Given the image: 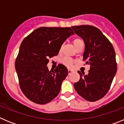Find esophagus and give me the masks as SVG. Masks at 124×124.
I'll list each match as a JSON object with an SVG mask.
<instances>
[{
  "mask_svg": "<svg viewBox=\"0 0 124 124\" xmlns=\"http://www.w3.org/2000/svg\"><path fill=\"white\" fill-rule=\"evenodd\" d=\"M73 72V70H68V74H71V73H72Z\"/></svg>",
  "mask_w": 124,
  "mask_h": 124,
  "instance_id": "obj_1",
  "label": "esophagus"
}]
</instances>
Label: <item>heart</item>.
Returning <instances> with one entry per match:
<instances>
[{
  "label": "heart",
  "instance_id": "heart-1",
  "mask_svg": "<svg viewBox=\"0 0 124 124\" xmlns=\"http://www.w3.org/2000/svg\"><path fill=\"white\" fill-rule=\"evenodd\" d=\"M73 43L75 48L78 46L80 45L84 44V41H83V40L80 39V38H76V39L73 40ZM73 63H74V60L72 58H70V57H64V58L62 60V63L69 68L71 67Z\"/></svg>",
  "mask_w": 124,
  "mask_h": 124
}]
</instances>
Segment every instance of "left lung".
<instances>
[{"label":"left lung","mask_w":124,"mask_h":124,"mask_svg":"<svg viewBox=\"0 0 124 124\" xmlns=\"http://www.w3.org/2000/svg\"><path fill=\"white\" fill-rule=\"evenodd\" d=\"M71 28L84 40L83 61L90 65L87 75L78 71L80 79L74 84V89L84 99L96 101L107 94L117 72L114 49L100 30L94 26L79 25Z\"/></svg>","instance_id":"8db88e82"}]
</instances>
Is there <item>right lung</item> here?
<instances>
[{
	"instance_id": "1",
	"label": "right lung",
	"mask_w": 124,
	"mask_h": 124,
	"mask_svg": "<svg viewBox=\"0 0 124 124\" xmlns=\"http://www.w3.org/2000/svg\"><path fill=\"white\" fill-rule=\"evenodd\" d=\"M71 35V27H40L23 39L15 66L20 87L29 100L45 104L58 96L68 71L59 64L50 71L46 65Z\"/></svg>"
}]
</instances>
